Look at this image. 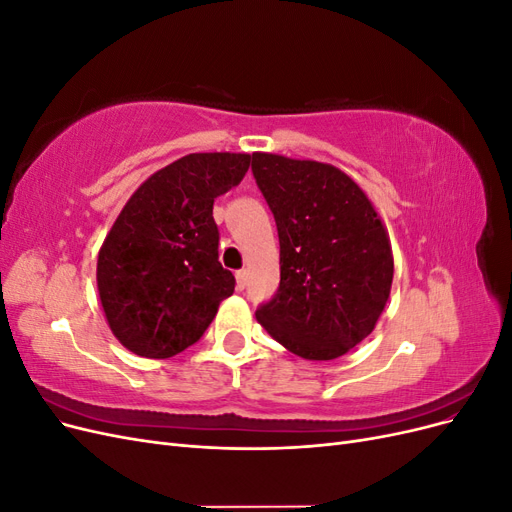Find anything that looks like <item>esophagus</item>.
Wrapping results in <instances>:
<instances>
[{
	"mask_svg": "<svg viewBox=\"0 0 512 512\" xmlns=\"http://www.w3.org/2000/svg\"><path fill=\"white\" fill-rule=\"evenodd\" d=\"M235 277H237V288H239V290H243V288L247 286V271H245V269H241V271H237V273H235Z\"/></svg>",
	"mask_w": 512,
	"mask_h": 512,
	"instance_id": "obj_1",
	"label": "esophagus"
}]
</instances>
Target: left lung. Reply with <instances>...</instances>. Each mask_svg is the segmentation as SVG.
<instances>
[{
	"label": "left lung",
	"instance_id": "8db88e82",
	"mask_svg": "<svg viewBox=\"0 0 512 512\" xmlns=\"http://www.w3.org/2000/svg\"><path fill=\"white\" fill-rule=\"evenodd\" d=\"M280 237V288L256 320L292 354L331 361L374 331L393 284V252L371 200L314 160L252 153Z\"/></svg>",
	"mask_w": 512,
	"mask_h": 512
}]
</instances>
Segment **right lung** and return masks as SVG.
I'll return each instance as SVG.
<instances>
[{
	"label": "right lung",
	"mask_w": 512,
	"mask_h": 512,
	"mask_svg": "<svg viewBox=\"0 0 512 512\" xmlns=\"http://www.w3.org/2000/svg\"><path fill=\"white\" fill-rule=\"evenodd\" d=\"M250 162V153H190L153 173L117 215L96 277L108 327L130 352H183L235 292L218 258L213 200L241 183Z\"/></svg>",
	"instance_id": "obj_1"
}]
</instances>
